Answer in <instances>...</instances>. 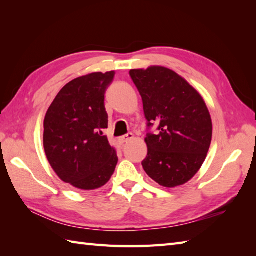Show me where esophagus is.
<instances>
[{"label": "esophagus", "instance_id": "obj_1", "mask_svg": "<svg viewBox=\"0 0 256 256\" xmlns=\"http://www.w3.org/2000/svg\"><path fill=\"white\" fill-rule=\"evenodd\" d=\"M133 138H134V135L132 134V133H128V134H126V135H124V136H122V138H120V140H118V142L121 143V144H124V143H128V140H133Z\"/></svg>", "mask_w": 256, "mask_h": 256}]
</instances>
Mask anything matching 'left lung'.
I'll use <instances>...</instances> for the list:
<instances>
[{
	"instance_id": "left-lung-1",
	"label": "left lung",
	"mask_w": 256,
	"mask_h": 256,
	"mask_svg": "<svg viewBox=\"0 0 256 256\" xmlns=\"http://www.w3.org/2000/svg\"><path fill=\"white\" fill-rule=\"evenodd\" d=\"M130 76L143 100L148 126L146 174L174 188L188 182L202 166L212 138V121L204 98L188 81L162 66L132 69Z\"/></svg>"
}]
</instances>
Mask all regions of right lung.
Wrapping results in <instances>:
<instances>
[{
	"label": "right lung",
	"mask_w": 256,
	"mask_h": 256,
	"mask_svg": "<svg viewBox=\"0 0 256 256\" xmlns=\"http://www.w3.org/2000/svg\"><path fill=\"white\" fill-rule=\"evenodd\" d=\"M114 72H92L59 91L44 120V150L62 182L81 190L101 188L118 164L116 150L104 135L108 116L106 90Z\"/></svg>",
	"instance_id": "1"
}]
</instances>
